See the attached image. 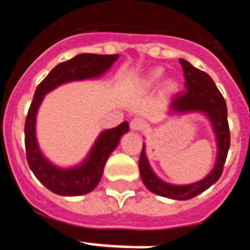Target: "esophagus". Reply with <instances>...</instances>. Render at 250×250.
I'll return each instance as SVG.
<instances>
[{
	"label": "esophagus",
	"mask_w": 250,
	"mask_h": 250,
	"mask_svg": "<svg viewBox=\"0 0 250 250\" xmlns=\"http://www.w3.org/2000/svg\"><path fill=\"white\" fill-rule=\"evenodd\" d=\"M144 127H145V123L144 120H141V119L135 118L130 121V129H131L132 131H140V130H143Z\"/></svg>",
	"instance_id": "34e87169"
}]
</instances>
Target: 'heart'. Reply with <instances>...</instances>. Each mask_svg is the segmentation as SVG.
<instances>
[{
  "label": "heart",
  "mask_w": 250,
  "mask_h": 250,
  "mask_svg": "<svg viewBox=\"0 0 250 250\" xmlns=\"http://www.w3.org/2000/svg\"><path fill=\"white\" fill-rule=\"evenodd\" d=\"M161 76H163V71H161L160 68H155V70H152L150 74H147L146 76L141 80L140 83V86L143 87V89H149V87H152V86H155L156 83L160 81ZM167 86L169 87H171L173 86V83H167Z\"/></svg>",
  "instance_id": "heart-1"
}]
</instances>
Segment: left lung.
Wrapping results in <instances>:
<instances>
[{"instance_id": "left-lung-1", "label": "left lung", "mask_w": 250, "mask_h": 250, "mask_svg": "<svg viewBox=\"0 0 250 250\" xmlns=\"http://www.w3.org/2000/svg\"><path fill=\"white\" fill-rule=\"evenodd\" d=\"M185 77V91L178 92L171 99L169 105L170 114H189V112H200L205 115L211 125L216 140V159L214 167L202 180L187 185H175L161 180L151 169L146 156L145 144L139 160L141 180L147 190L156 195L175 200H188L199 195L208 188L215 184L223 173L225 159L228 155L230 146V134L228 125V110L223 95L218 90L207 72L200 71L194 67L187 60L180 59Z\"/></svg>"}]
</instances>
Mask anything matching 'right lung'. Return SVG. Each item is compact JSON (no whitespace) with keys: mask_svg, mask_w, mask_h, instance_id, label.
Returning <instances> with one entry per match:
<instances>
[{"mask_svg":"<svg viewBox=\"0 0 250 250\" xmlns=\"http://www.w3.org/2000/svg\"><path fill=\"white\" fill-rule=\"evenodd\" d=\"M119 59V55L80 54L59 63L37 86L25 123V146L27 163L41 184L52 193L63 196L83 195L100 183L106 160L118 147L120 139L129 131V124L121 123L114 129L101 131L87 156L80 164L61 167L51 163L40 149L36 138V118L45 95L63 83L92 80L103 76Z\"/></svg>","mask_w":250,"mask_h":250,"instance_id":"right-lung-1","label":"right lung"}]
</instances>
